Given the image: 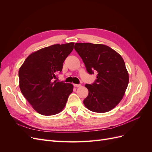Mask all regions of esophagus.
Instances as JSON below:
<instances>
[{
    "mask_svg": "<svg viewBox=\"0 0 152 152\" xmlns=\"http://www.w3.org/2000/svg\"><path fill=\"white\" fill-rule=\"evenodd\" d=\"M73 86H74L76 87H80V86H81L80 84H73Z\"/></svg>",
    "mask_w": 152,
    "mask_h": 152,
    "instance_id": "34e87169",
    "label": "esophagus"
}]
</instances>
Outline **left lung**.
Returning <instances> with one entry per match:
<instances>
[{
	"label": "left lung",
	"mask_w": 152,
	"mask_h": 152,
	"mask_svg": "<svg viewBox=\"0 0 152 152\" xmlns=\"http://www.w3.org/2000/svg\"><path fill=\"white\" fill-rule=\"evenodd\" d=\"M74 49L89 74L97 73L84 104L94 112L104 113L113 109L122 99L129 83V74L122 56L103 44L76 43Z\"/></svg>",
	"instance_id": "left-lung-1"
}]
</instances>
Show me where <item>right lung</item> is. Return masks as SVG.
Returning a JSON list of instances; mask_svg holds the SVG:
<instances>
[{
	"mask_svg": "<svg viewBox=\"0 0 152 152\" xmlns=\"http://www.w3.org/2000/svg\"><path fill=\"white\" fill-rule=\"evenodd\" d=\"M73 45V42L54 44L41 49L29 55L20 68L21 93L41 115H53L60 112L72 93V84L56 79Z\"/></svg>",
	"mask_w": 152,
	"mask_h": 152,
	"instance_id": "1",
	"label": "right lung"
}]
</instances>
